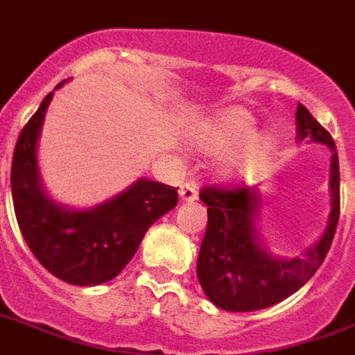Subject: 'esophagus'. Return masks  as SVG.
Segmentation results:
<instances>
[{"label":"esophagus","instance_id":"esophagus-1","mask_svg":"<svg viewBox=\"0 0 355 355\" xmlns=\"http://www.w3.org/2000/svg\"><path fill=\"white\" fill-rule=\"evenodd\" d=\"M178 196H180V199H182V201H186V202L196 201V199H197L196 186H193V184H189V182L182 184V186H180V189H178Z\"/></svg>","mask_w":355,"mask_h":355}]
</instances>
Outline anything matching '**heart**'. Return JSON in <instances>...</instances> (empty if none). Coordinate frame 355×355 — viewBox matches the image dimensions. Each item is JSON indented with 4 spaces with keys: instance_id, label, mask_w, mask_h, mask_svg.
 <instances>
[{
    "instance_id": "b5f03b06",
    "label": "heart",
    "mask_w": 355,
    "mask_h": 355,
    "mask_svg": "<svg viewBox=\"0 0 355 355\" xmlns=\"http://www.w3.org/2000/svg\"><path fill=\"white\" fill-rule=\"evenodd\" d=\"M245 139L248 141H245ZM245 141L242 147L231 153L223 162V171L232 175V173H243L248 167L255 166L262 158L264 148H266V137L262 135H253V119L243 110H229L221 115L216 123L208 128L205 135L199 137V147L210 153L216 150H225L240 145Z\"/></svg>"
}]
</instances>
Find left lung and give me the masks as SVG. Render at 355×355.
Returning <instances> with one entry per match:
<instances>
[{
	"label": "left lung",
	"instance_id": "8db88e82",
	"mask_svg": "<svg viewBox=\"0 0 355 355\" xmlns=\"http://www.w3.org/2000/svg\"><path fill=\"white\" fill-rule=\"evenodd\" d=\"M297 141L309 139L331 150V212L320 240L302 257H274L259 240V191L255 188H202L199 197L208 207V225L197 257V277L214 305L231 313L266 309L300 291L320 268L339 221V156L334 137L297 104Z\"/></svg>",
	"mask_w": 355,
	"mask_h": 355
}]
</instances>
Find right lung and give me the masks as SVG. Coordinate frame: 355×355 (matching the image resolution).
Listing matches in <instances>:
<instances>
[{"label": "right lung", "mask_w": 355, "mask_h": 355, "mask_svg": "<svg viewBox=\"0 0 355 355\" xmlns=\"http://www.w3.org/2000/svg\"><path fill=\"white\" fill-rule=\"evenodd\" d=\"M51 96L46 94L16 141L10 167L16 220L29 250L50 274L70 285H102L132 261L148 227L177 207V188L139 178L110 201L83 210L50 199L40 180L37 141Z\"/></svg>", "instance_id": "right-lung-1"}]
</instances>
